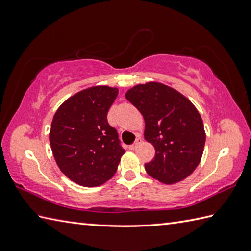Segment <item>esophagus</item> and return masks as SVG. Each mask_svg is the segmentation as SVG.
Masks as SVG:
<instances>
[{"instance_id":"esophagus-1","label":"esophagus","mask_w":251,"mask_h":251,"mask_svg":"<svg viewBox=\"0 0 251 251\" xmlns=\"http://www.w3.org/2000/svg\"><path fill=\"white\" fill-rule=\"evenodd\" d=\"M141 143H142V138H141V137L136 138V141H135V143L133 144V145H130V146H129V150H135V148L137 147Z\"/></svg>"}]
</instances>
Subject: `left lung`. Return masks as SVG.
<instances>
[{
	"label": "left lung",
	"instance_id": "1",
	"mask_svg": "<svg viewBox=\"0 0 251 251\" xmlns=\"http://www.w3.org/2000/svg\"><path fill=\"white\" fill-rule=\"evenodd\" d=\"M126 99L145 120V139L155 157L145 164L147 174L166 185L188 177L201 163L206 134L197 108L174 88L157 82L136 85Z\"/></svg>",
	"mask_w": 251,
	"mask_h": 251
}]
</instances>
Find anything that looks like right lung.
Here are the masks:
<instances>
[{
	"mask_svg": "<svg viewBox=\"0 0 251 251\" xmlns=\"http://www.w3.org/2000/svg\"><path fill=\"white\" fill-rule=\"evenodd\" d=\"M116 87L93 86L71 96L53 117L50 143L57 166L84 187L103 185L116 173L125 150L107 113Z\"/></svg>",
	"mask_w": 251,
	"mask_h": 251,
	"instance_id": "obj_1",
	"label": "right lung"
}]
</instances>
